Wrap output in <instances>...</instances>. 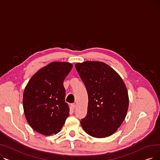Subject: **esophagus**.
I'll return each mask as SVG.
<instances>
[{"instance_id": "obj_1", "label": "esophagus", "mask_w": 160, "mask_h": 160, "mask_svg": "<svg viewBox=\"0 0 160 160\" xmlns=\"http://www.w3.org/2000/svg\"><path fill=\"white\" fill-rule=\"evenodd\" d=\"M71 108H72V110H74L75 108H76V104H71Z\"/></svg>"}]
</instances>
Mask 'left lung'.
Instances as JSON below:
<instances>
[{"label":"left lung","instance_id":"left-lung-1","mask_svg":"<svg viewBox=\"0 0 160 160\" xmlns=\"http://www.w3.org/2000/svg\"><path fill=\"white\" fill-rule=\"evenodd\" d=\"M75 67L88 94L87 115L80 121L83 130L97 138L112 136L121 127L128 109L123 80L104 62L86 61Z\"/></svg>","mask_w":160,"mask_h":160}]
</instances>
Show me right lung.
Masks as SVG:
<instances>
[{
	"label": "right lung",
	"instance_id": "right-lung-1",
	"mask_svg": "<svg viewBox=\"0 0 160 160\" xmlns=\"http://www.w3.org/2000/svg\"><path fill=\"white\" fill-rule=\"evenodd\" d=\"M72 68L69 62H53L33 74L25 87L22 103L31 128L44 136L56 134L69 115L63 80Z\"/></svg>",
	"mask_w": 160,
	"mask_h": 160
}]
</instances>
